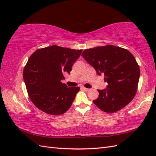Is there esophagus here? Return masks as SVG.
<instances>
[{"label":"esophagus","instance_id":"esophagus-1","mask_svg":"<svg viewBox=\"0 0 156 156\" xmlns=\"http://www.w3.org/2000/svg\"><path fill=\"white\" fill-rule=\"evenodd\" d=\"M81 88L82 89V90H86V91H89L90 90V88H85V87H81Z\"/></svg>","mask_w":156,"mask_h":156}]
</instances>
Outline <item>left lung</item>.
I'll return each mask as SVG.
<instances>
[{
  "mask_svg": "<svg viewBox=\"0 0 156 156\" xmlns=\"http://www.w3.org/2000/svg\"><path fill=\"white\" fill-rule=\"evenodd\" d=\"M96 69L104 75L105 89L98 90L93 102L105 112L112 113L126 107L134 98L140 77V68L130 52L112 45L85 49L81 55Z\"/></svg>",
  "mask_w": 156,
  "mask_h": 156,
  "instance_id": "left-lung-1",
  "label": "left lung"
}]
</instances>
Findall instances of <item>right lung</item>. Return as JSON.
<instances>
[{"label": "right lung", "instance_id": "right-lung-1", "mask_svg": "<svg viewBox=\"0 0 156 156\" xmlns=\"http://www.w3.org/2000/svg\"><path fill=\"white\" fill-rule=\"evenodd\" d=\"M52 45L33 53L23 70V79L32 102L40 110L52 115L66 112L80 88L68 87L61 81L72 70L82 53Z\"/></svg>", "mask_w": 156, "mask_h": 156}]
</instances>
